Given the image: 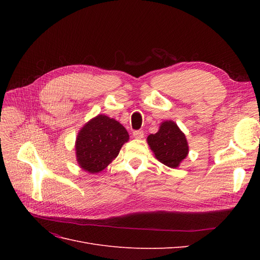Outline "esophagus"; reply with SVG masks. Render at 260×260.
Returning <instances> with one entry per match:
<instances>
[{"label": "esophagus", "instance_id": "34e87169", "mask_svg": "<svg viewBox=\"0 0 260 260\" xmlns=\"http://www.w3.org/2000/svg\"><path fill=\"white\" fill-rule=\"evenodd\" d=\"M133 137H135L136 139H143L144 138V132L142 130L133 131Z\"/></svg>", "mask_w": 260, "mask_h": 260}]
</instances>
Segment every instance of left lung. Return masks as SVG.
Returning a JSON list of instances; mask_svg holds the SVG:
<instances>
[{"label":"left lung","instance_id":"left-lung-1","mask_svg":"<svg viewBox=\"0 0 260 260\" xmlns=\"http://www.w3.org/2000/svg\"><path fill=\"white\" fill-rule=\"evenodd\" d=\"M147 144L156 158L169 168H178L188 154L185 135L172 120L162 121L158 131L147 137Z\"/></svg>","mask_w":260,"mask_h":260}]
</instances>
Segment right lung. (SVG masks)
Wrapping results in <instances>:
<instances>
[{
    "label": "right lung",
    "instance_id": "obj_1",
    "mask_svg": "<svg viewBox=\"0 0 260 260\" xmlns=\"http://www.w3.org/2000/svg\"><path fill=\"white\" fill-rule=\"evenodd\" d=\"M129 141V133L114 118L98 115L86 122L76 139V158L89 174L104 170Z\"/></svg>",
    "mask_w": 260,
    "mask_h": 260
}]
</instances>
